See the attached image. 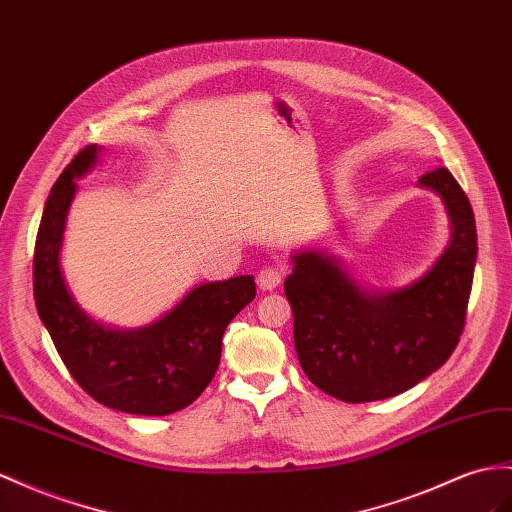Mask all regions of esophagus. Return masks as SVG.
I'll return each mask as SVG.
<instances>
[{"label": "esophagus", "instance_id": "obj_1", "mask_svg": "<svg viewBox=\"0 0 512 512\" xmlns=\"http://www.w3.org/2000/svg\"><path fill=\"white\" fill-rule=\"evenodd\" d=\"M287 272V266L285 264H268L261 268L257 272V285L261 287V290H274V287H279L283 277Z\"/></svg>", "mask_w": 512, "mask_h": 512}]
</instances>
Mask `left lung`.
Here are the masks:
<instances>
[{"mask_svg":"<svg viewBox=\"0 0 512 512\" xmlns=\"http://www.w3.org/2000/svg\"><path fill=\"white\" fill-rule=\"evenodd\" d=\"M417 186L441 196L452 235L411 285L368 290L324 248L292 255L285 296L300 368L337 400L374 402L415 387L450 359L463 333L478 255L474 212L445 166L419 177Z\"/></svg>","mask_w":512,"mask_h":512,"instance_id":"left-lung-1","label":"left lung"}]
</instances>
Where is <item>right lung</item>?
Here are the masks:
<instances>
[{"label":"right lung","instance_id":"obj_1","mask_svg":"<svg viewBox=\"0 0 512 512\" xmlns=\"http://www.w3.org/2000/svg\"><path fill=\"white\" fill-rule=\"evenodd\" d=\"M88 144L51 188L34 246V300L60 359L90 398L131 415L186 409L212 383L227 324L255 298L251 274L196 285L142 329L103 326L75 303L60 268L64 225L77 181L97 164Z\"/></svg>","mask_w":512,"mask_h":512}]
</instances>
